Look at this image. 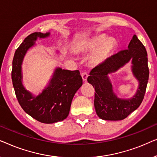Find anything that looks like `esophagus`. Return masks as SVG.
<instances>
[{"label": "esophagus", "instance_id": "esophagus-1", "mask_svg": "<svg viewBox=\"0 0 157 157\" xmlns=\"http://www.w3.org/2000/svg\"><path fill=\"white\" fill-rule=\"evenodd\" d=\"M88 76H89V74H87V72L83 71V72L81 73V77H82L83 81H84V82H86V81H87V78H88Z\"/></svg>", "mask_w": 157, "mask_h": 157}]
</instances>
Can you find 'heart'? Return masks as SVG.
<instances>
[{"label": "heart", "mask_w": 157, "mask_h": 157, "mask_svg": "<svg viewBox=\"0 0 157 157\" xmlns=\"http://www.w3.org/2000/svg\"><path fill=\"white\" fill-rule=\"evenodd\" d=\"M117 46V42L113 38H108L104 34L94 36L89 39L81 40L76 45L79 51H92L97 48L91 55V61L94 63H100L106 61Z\"/></svg>", "instance_id": "obj_1"}]
</instances>
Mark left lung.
I'll list each match as a JSON object with an SVG mask.
<instances>
[{"mask_svg":"<svg viewBox=\"0 0 157 157\" xmlns=\"http://www.w3.org/2000/svg\"><path fill=\"white\" fill-rule=\"evenodd\" d=\"M132 61V71L138 81L136 94L130 99H121L116 96L108 74L114 72ZM88 82L95 88L94 107L96 114L103 120H123L136 110L142 102L149 80L147 53L136 35H134L126 50L111 56L91 70Z\"/></svg>","mask_w":157,"mask_h":157,"instance_id":"8db88e82","label":"left lung"}]
</instances>
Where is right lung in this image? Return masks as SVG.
Listing matches in <instances>:
<instances>
[{
	"label": "right lung",
	"mask_w": 157,
	"mask_h": 157,
	"mask_svg": "<svg viewBox=\"0 0 157 157\" xmlns=\"http://www.w3.org/2000/svg\"><path fill=\"white\" fill-rule=\"evenodd\" d=\"M49 36L50 33L35 32L27 36L15 52L11 73L15 93L21 106L31 117L44 124L63 121L68 117L73 98L83 84L78 70L58 67L47 86L38 96L25 89L22 83V63L25 53L35 46L38 38Z\"/></svg>",
	"instance_id": "obj_1"
}]
</instances>
